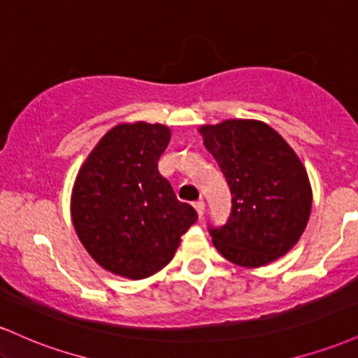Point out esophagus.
Here are the masks:
<instances>
[{
	"label": "esophagus",
	"instance_id": "1",
	"mask_svg": "<svg viewBox=\"0 0 358 358\" xmlns=\"http://www.w3.org/2000/svg\"><path fill=\"white\" fill-rule=\"evenodd\" d=\"M193 207H195L196 213H199V217H200V219H202V215H203V212H205V203H203V200H196V202L193 203Z\"/></svg>",
	"mask_w": 358,
	"mask_h": 358
}]
</instances>
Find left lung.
Here are the masks:
<instances>
[{"label":"left lung","instance_id":"left-lung-1","mask_svg":"<svg viewBox=\"0 0 358 358\" xmlns=\"http://www.w3.org/2000/svg\"><path fill=\"white\" fill-rule=\"evenodd\" d=\"M232 193V213L210 229L215 249L242 268H261L289 252L310 220L306 168L285 138L257 119L199 127Z\"/></svg>","mask_w":358,"mask_h":358}]
</instances>
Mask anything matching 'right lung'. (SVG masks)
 Listing matches in <instances>:
<instances>
[{
    "label": "right lung",
    "mask_w": 358,
    "mask_h": 358,
    "mask_svg": "<svg viewBox=\"0 0 358 358\" xmlns=\"http://www.w3.org/2000/svg\"><path fill=\"white\" fill-rule=\"evenodd\" d=\"M170 139L165 124L121 122L99 139L76 176L73 229L90 257L116 276L145 279L162 271L199 219L158 171Z\"/></svg>",
    "instance_id": "obj_1"
}]
</instances>
